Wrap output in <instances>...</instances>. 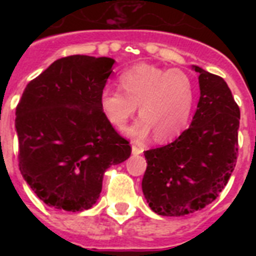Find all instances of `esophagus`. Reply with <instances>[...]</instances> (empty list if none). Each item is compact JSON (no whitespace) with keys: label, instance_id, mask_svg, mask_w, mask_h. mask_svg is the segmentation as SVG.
<instances>
[{"label":"esophagus","instance_id":"esophagus-1","mask_svg":"<svg viewBox=\"0 0 256 256\" xmlns=\"http://www.w3.org/2000/svg\"><path fill=\"white\" fill-rule=\"evenodd\" d=\"M132 152L134 156H138V154H142V152H144V148H140V146L134 142V144H132Z\"/></svg>","mask_w":256,"mask_h":256}]
</instances>
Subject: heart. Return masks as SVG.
<instances>
[{
    "mask_svg": "<svg viewBox=\"0 0 256 256\" xmlns=\"http://www.w3.org/2000/svg\"><path fill=\"white\" fill-rule=\"evenodd\" d=\"M118 88H104L100 108L114 128H122L136 112L140 116L128 128V134L140 140L154 132L164 142L184 130L195 100V86L182 70H168L148 64H138L124 70Z\"/></svg>",
    "mask_w": 256,
    "mask_h": 256,
    "instance_id": "b5f03b06",
    "label": "heart"
}]
</instances>
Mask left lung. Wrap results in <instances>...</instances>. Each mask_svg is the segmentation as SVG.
I'll return each instance as SVG.
<instances>
[{"mask_svg":"<svg viewBox=\"0 0 256 256\" xmlns=\"http://www.w3.org/2000/svg\"><path fill=\"white\" fill-rule=\"evenodd\" d=\"M192 69L199 73L200 96L190 128L174 142L144 152L142 191L162 216L202 210L224 188L236 164L238 104L223 78Z\"/></svg>","mask_w":256,"mask_h":256,"instance_id":"1","label":"left lung"}]
</instances>
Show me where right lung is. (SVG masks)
I'll return each instance as SVG.
<instances>
[{
	"mask_svg": "<svg viewBox=\"0 0 256 256\" xmlns=\"http://www.w3.org/2000/svg\"><path fill=\"white\" fill-rule=\"evenodd\" d=\"M114 62L61 58L24 90L16 108L20 171L48 206L88 210L100 198L104 171L132 154L100 108Z\"/></svg>",
	"mask_w": 256,
	"mask_h": 256,
	"instance_id": "add662e5",
	"label": "right lung"
}]
</instances>
